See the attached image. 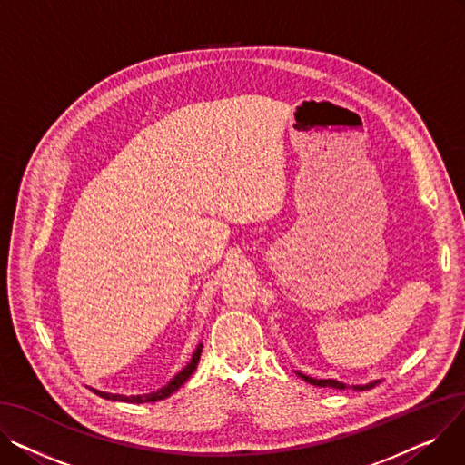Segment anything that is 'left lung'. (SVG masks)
Listing matches in <instances>:
<instances>
[{"instance_id": "8db88e82", "label": "left lung", "mask_w": 465, "mask_h": 465, "mask_svg": "<svg viewBox=\"0 0 465 465\" xmlns=\"http://www.w3.org/2000/svg\"><path fill=\"white\" fill-rule=\"evenodd\" d=\"M296 375H300L305 382L314 384V386H330V388H339V390H345V388H349L345 382L335 381V379H314V377L303 375V373H300V371H296ZM379 382H381V381H371V382H368V384H354V386H351V388H354V390H370V388L377 386Z\"/></svg>"}]
</instances>
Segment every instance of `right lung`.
<instances>
[{"mask_svg":"<svg viewBox=\"0 0 465 465\" xmlns=\"http://www.w3.org/2000/svg\"><path fill=\"white\" fill-rule=\"evenodd\" d=\"M202 349L203 345L200 343L198 349L193 351L190 361L184 365V368L171 379L165 386L158 388L156 392H151V394H139V396H124V394H109V392H102V390H95V388H90L94 394H97L104 400H111V401H124V403H153V401H160V400H165L169 398L173 392H177V390L190 379V375L195 371V368H198L200 363V356H202Z\"/></svg>","mask_w":465,"mask_h":465,"instance_id":"right-lung-1","label":"right lung"}]
</instances>
